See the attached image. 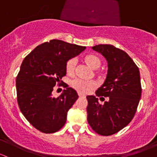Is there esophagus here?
Segmentation results:
<instances>
[{"label":"esophagus","mask_w":157,"mask_h":157,"mask_svg":"<svg viewBox=\"0 0 157 157\" xmlns=\"http://www.w3.org/2000/svg\"><path fill=\"white\" fill-rule=\"evenodd\" d=\"M78 95H79V96H80V97H84V98L86 97L85 94H83V93H79Z\"/></svg>","instance_id":"34e87169"}]
</instances>
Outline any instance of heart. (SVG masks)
I'll use <instances>...</instances> for the list:
<instances>
[{"mask_svg": "<svg viewBox=\"0 0 157 157\" xmlns=\"http://www.w3.org/2000/svg\"><path fill=\"white\" fill-rule=\"evenodd\" d=\"M85 61L86 64L93 69H97L100 66V59L94 55H88L85 57ZM75 59L69 60L66 64V71L67 74L72 75L74 74V67H75ZM72 86L79 93H86L90 92L93 89L96 87V84L95 81L90 80H84V79H75L72 81Z\"/></svg>", "mask_w": 157, "mask_h": 157, "instance_id": "1", "label": "heart"}]
</instances>
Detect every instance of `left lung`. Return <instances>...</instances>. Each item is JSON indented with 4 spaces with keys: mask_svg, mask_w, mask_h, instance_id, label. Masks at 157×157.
Listing matches in <instances>:
<instances>
[{
    "mask_svg": "<svg viewBox=\"0 0 157 157\" xmlns=\"http://www.w3.org/2000/svg\"><path fill=\"white\" fill-rule=\"evenodd\" d=\"M92 49L107 61L108 71L103 84L95 96H87V121L97 134L109 136L128 125L134 118L141 96L140 71L129 55L112 45H98ZM104 97L103 98V96Z\"/></svg>",
    "mask_w": 157,
    "mask_h": 157,
    "instance_id": "1",
    "label": "left lung"
}]
</instances>
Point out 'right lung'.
<instances>
[{"instance_id":"1","label":"right lung","mask_w":157,"mask_h":157,"mask_svg":"<svg viewBox=\"0 0 157 157\" xmlns=\"http://www.w3.org/2000/svg\"><path fill=\"white\" fill-rule=\"evenodd\" d=\"M85 49V46L53 39L36 47L22 62L16 80L17 102L25 118L39 131L55 133L65 124L67 112L78 95L66 86L55 98L53 87L67 74V61Z\"/></svg>"}]
</instances>
